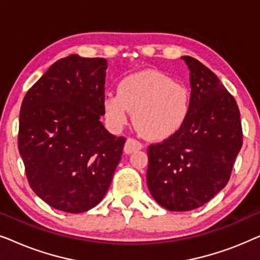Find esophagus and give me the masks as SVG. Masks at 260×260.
<instances>
[{
	"instance_id": "obj_1",
	"label": "esophagus",
	"mask_w": 260,
	"mask_h": 260,
	"mask_svg": "<svg viewBox=\"0 0 260 260\" xmlns=\"http://www.w3.org/2000/svg\"><path fill=\"white\" fill-rule=\"evenodd\" d=\"M142 148H143V144H142L141 142L135 140V138H127L125 142V145H124V152L129 155L134 151L141 150Z\"/></svg>"
}]
</instances>
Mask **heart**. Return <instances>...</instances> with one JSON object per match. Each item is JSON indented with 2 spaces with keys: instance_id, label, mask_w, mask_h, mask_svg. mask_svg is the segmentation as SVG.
<instances>
[{
  "instance_id": "obj_1",
  "label": "heart",
  "mask_w": 260,
  "mask_h": 260,
  "mask_svg": "<svg viewBox=\"0 0 260 260\" xmlns=\"http://www.w3.org/2000/svg\"><path fill=\"white\" fill-rule=\"evenodd\" d=\"M191 95L186 85L165 73L145 70L119 80L117 93L103 98V112L112 130L119 131L134 122L149 140L162 141L182 129L190 112Z\"/></svg>"
}]
</instances>
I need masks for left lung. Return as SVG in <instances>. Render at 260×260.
I'll use <instances>...</instances> for the list:
<instances>
[{
    "label": "left lung",
    "mask_w": 260,
    "mask_h": 260,
    "mask_svg": "<svg viewBox=\"0 0 260 260\" xmlns=\"http://www.w3.org/2000/svg\"><path fill=\"white\" fill-rule=\"evenodd\" d=\"M190 112L179 133L148 148L147 183L155 201L168 211L199 208L229 182L243 145L236 99L219 78L191 56Z\"/></svg>",
    "instance_id": "8db88e82"
}]
</instances>
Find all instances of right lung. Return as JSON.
<instances>
[{"label": "right lung", "instance_id": "right-lung-1", "mask_svg": "<svg viewBox=\"0 0 260 260\" xmlns=\"http://www.w3.org/2000/svg\"><path fill=\"white\" fill-rule=\"evenodd\" d=\"M108 62L72 54L58 60L24 95L19 151L29 186L46 204L83 213L105 197L124 137L103 125Z\"/></svg>", "mask_w": 260, "mask_h": 260}]
</instances>
